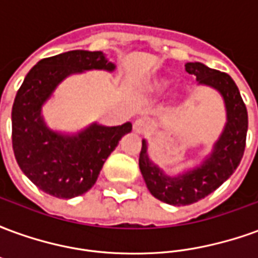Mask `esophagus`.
<instances>
[{"label":"esophagus","instance_id":"obj_1","mask_svg":"<svg viewBox=\"0 0 258 258\" xmlns=\"http://www.w3.org/2000/svg\"><path fill=\"white\" fill-rule=\"evenodd\" d=\"M134 131L137 134H145L146 131V121L144 118H138L134 123Z\"/></svg>","mask_w":258,"mask_h":258}]
</instances>
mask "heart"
I'll return each mask as SVG.
<instances>
[{
	"label": "heart",
	"instance_id": "b5f03b06",
	"mask_svg": "<svg viewBox=\"0 0 258 258\" xmlns=\"http://www.w3.org/2000/svg\"><path fill=\"white\" fill-rule=\"evenodd\" d=\"M168 83L167 80H159V81H156L155 84H153V91H156V92H163V91L166 90L168 87Z\"/></svg>",
	"mask_w": 258,
	"mask_h": 258
}]
</instances>
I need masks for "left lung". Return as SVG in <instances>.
<instances>
[{
  "label": "left lung",
  "instance_id": "1",
  "mask_svg": "<svg viewBox=\"0 0 258 258\" xmlns=\"http://www.w3.org/2000/svg\"><path fill=\"white\" fill-rule=\"evenodd\" d=\"M199 85L210 87L221 95L225 106V124L211 151L196 164L177 173L164 171L149 155L144 138L140 153V170L148 189L156 199L171 206L192 205L221 186L242 160L247 134V110L231 76L200 62L185 63Z\"/></svg>",
  "mask_w": 258,
  "mask_h": 258
}]
</instances>
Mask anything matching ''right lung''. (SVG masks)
Returning <instances> with one entry per match:
<instances>
[{
  "instance_id": "1",
  "label": "right lung",
  "mask_w": 258,
  "mask_h": 258,
  "mask_svg": "<svg viewBox=\"0 0 258 258\" xmlns=\"http://www.w3.org/2000/svg\"><path fill=\"white\" fill-rule=\"evenodd\" d=\"M90 70L113 73L116 64L102 51H69L41 59L27 73L12 106V146L27 178L42 192L72 199L94 186L102 166L133 124L98 121L69 133L51 128L42 109L64 80Z\"/></svg>"
}]
</instances>
